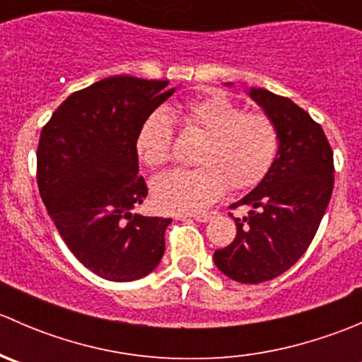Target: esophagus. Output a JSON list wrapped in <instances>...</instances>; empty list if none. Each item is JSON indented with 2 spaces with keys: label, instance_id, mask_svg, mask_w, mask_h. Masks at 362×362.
Wrapping results in <instances>:
<instances>
[{
  "label": "esophagus",
  "instance_id": "1",
  "mask_svg": "<svg viewBox=\"0 0 362 362\" xmlns=\"http://www.w3.org/2000/svg\"><path fill=\"white\" fill-rule=\"evenodd\" d=\"M189 217L194 218L196 222H208L215 217V211H208V214H196V215H189ZM184 218V217H182Z\"/></svg>",
  "mask_w": 362,
  "mask_h": 362
}]
</instances>
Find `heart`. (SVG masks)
Here are the masks:
<instances>
[{"mask_svg": "<svg viewBox=\"0 0 362 362\" xmlns=\"http://www.w3.org/2000/svg\"><path fill=\"white\" fill-rule=\"evenodd\" d=\"M182 119L204 138L196 170H173L152 182V199L160 211L196 214L226 191L257 184L275 160L279 133L264 113H245L229 98L215 94L185 103ZM173 126L166 112L147 117L136 136V152L147 166L166 164Z\"/></svg>", "mask_w": 362, "mask_h": 362, "instance_id": "obj_1", "label": "heart"}]
</instances>
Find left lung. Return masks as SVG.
Masks as SVG:
<instances>
[{
  "instance_id": "obj_1",
  "label": "left lung",
  "mask_w": 362,
  "mask_h": 362,
  "mask_svg": "<svg viewBox=\"0 0 362 362\" xmlns=\"http://www.w3.org/2000/svg\"><path fill=\"white\" fill-rule=\"evenodd\" d=\"M247 96L275 124L279 151L261 182L233 204L247 206L249 215L235 218V242L215 250L214 262L231 280L261 284L308 249L329 204L334 166L322 127L294 101L261 87L247 89Z\"/></svg>"
}]
</instances>
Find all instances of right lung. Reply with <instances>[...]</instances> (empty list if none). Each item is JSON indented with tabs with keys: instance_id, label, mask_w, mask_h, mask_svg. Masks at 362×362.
Returning a JSON list of instances; mask_svg holds the SVG:
<instances>
[{
	"instance_id": "obj_1",
	"label": "right lung",
	"mask_w": 362,
	"mask_h": 362,
	"mask_svg": "<svg viewBox=\"0 0 362 362\" xmlns=\"http://www.w3.org/2000/svg\"><path fill=\"white\" fill-rule=\"evenodd\" d=\"M168 80L108 76L73 93L40 136L38 189L61 238L76 259L112 282L154 272L171 218L145 217L136 136L177 87Z\"/></svg>"
}]
</instances>
